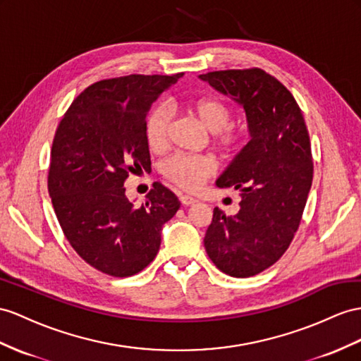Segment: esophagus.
<instances>
[{"mask_svg": "<svg viewBox=\"0 0 361 361\" xmlns=\"http://www.w3.org/2000/svg\"><path fill=\"white\" fill-rule=\"evenodd\" d=\"M180 201L183 206H192V204H195L198 200H195L193 197H189V195H180Z\"/></svg>", "mask_w": 361, "mask_h": 361, "instance_id": "esophagus-1", "label": "esophagus"}]
</instances>
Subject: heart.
Masks as SVG:
<instances>
[{
    "label": "heart",
    "mask_w": 361,
    "mask_h": 361,
    "mask_svg": "<svg viewBox=\"0 0 361 361\" xmlns=\"http://www.w3.org/2000/svg\"><path fill=\"white\" fill-rule=\"evenodd\" d=\"M193 116L201 126L212 134L214 145L224 152H232L241 143V134L230 126L232 109L224 100L216 97H204L190 106ZM172 113L168 106H155L146 118L145 134L149 149L160 152L166 149L169 142ZM215 161L206 155H173L163 164L161 172L175 186L184 190H198L201 184L214 175Z\"/></svg>",
    "instance_id": "obj_1"
}]
</instances>
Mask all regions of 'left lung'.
<instances>
[{"label":"left lung","instance_id":"obj_1","mask_svg":"<svg viewBox=\"0 0 361 361\" xmlns=\"http://www.w3.org/2000/svg\"><path fill=\"white\" fill-rule=\"evenodd\" d=\"M244 109L250 140L216 178L239 190V210L219 207L204 236L210 261L223 273L250 277L271 267L300 224L312 183L307 125L291 92L259 68L200 75Z\"/></svg>","mask_w":361,"mask_h":361}]
</instances>
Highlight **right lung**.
I'll use <instances>...</instances> for the list:
<instances>
[{"mask_svg":"<svg viewBox=\"0 0 361 361\" xmlns=\"http://www.w3.org/2000/svg\"><path fill=\"white\" fill-rule=\"evenodd\" d=\"M173 76L100 80L76 97L56 129L49 169V193L62 232L96 270L128 277L159 253L161 228L180 201L154 183L145 204L129 201V172L151 169L146 117Z\"/></svg>","mask_w":361,"mask_h":361,"instance_id":"1","label":"right lung"}]
</instances>
